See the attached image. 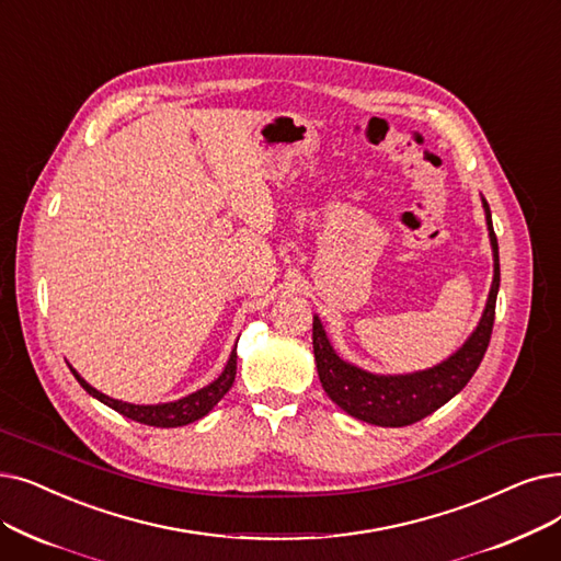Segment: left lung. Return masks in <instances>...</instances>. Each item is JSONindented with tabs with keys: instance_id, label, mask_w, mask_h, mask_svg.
I'll return each mask as SVG.
<instances>
[{
	"instance_id": "8db88e82",
	"label": "left lung",
	"mask_w": 561,
	"mask_h": 561,
	"mask_svg": "<svg viewBox=\"0 0 561 561\" xmlns=\"http://www.w3.org/2000/svg\"><path fill=\"white\" fill-rule=\"evenodd\" d=\"M483 202L485 225H489L491 248H493V284L489 302L481 313L477 330L468 336L451 357L435 364L433 369L415 371L405 376H378L369 374L351 362L341 359L330 346L328 334L313 316V357L316 369H319L321 385L328 397L346 410L351 417H357L376 426H410L424 420L437 408H443L449 399H454L462 387L470 382L479 364L483 359L485 348L491 344L493 321H495V300L500 290V252L497 238L493 231L491 208Z\"/></svg>"
}]
</instances>
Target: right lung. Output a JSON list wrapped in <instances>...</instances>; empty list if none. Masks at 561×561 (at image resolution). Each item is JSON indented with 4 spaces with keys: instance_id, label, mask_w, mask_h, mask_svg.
<instances>
[{
    "instance_id": "1",
    "label": "right lung",
    "mask_w": 561,
    "mask_h": 561,
    "mask_svg": "<svg viewBox=\"0 0 561 561\" xmlns=\"http://www.w3.org/2000/svg\"><path fill=\"white\" fill-rule=\"evenodd\" d=\"M70 371H72V376L78 378V382L87 389L91 397H95L101 403H105L112 410H116L118 415H124L128 420L146 424V426L176 428V426H185V424H192V422L206 417L208 412L217 405V401H220L229 392L233 380H236V348L231 351L229 362H227L225 371L220 374V378L213 380L210 385H206L202 389H197V392H194V394H187V397H183L179 401H172V403L135 405V403L118 401V399H112V397L99 392V389H95V387H91L72 367H70Z\"/></svg>"
}]
</instances>
